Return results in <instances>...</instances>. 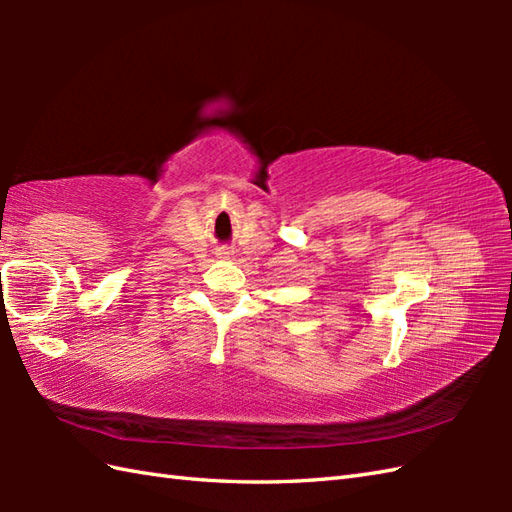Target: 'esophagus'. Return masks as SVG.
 <instances>
[{"mask_svg": "<svg viewBox=\"0 0 512 512\" xmlns=\"http://www.w3.org/2000/svg\"><path fill=\"white\" fill-rule=\"evenodd\" d=\"M217 255H220L222 259H231V255H233V250H228V248H222V250H220V253H217Z\"/></svg>", "mask_w": 512, "mask_h": 512, "instance_id": "34e87169", "label": "esophagus"}]
</instances>
